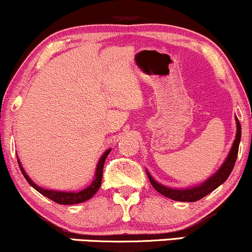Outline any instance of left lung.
<instances>
[{"label":"left lung","instance_id":"left-lung-1","mask_svg":"<svg viewBox=\"0 0 252 252\" xmlns=\"http://www.w3.org/2000/svg\"><path fill=\"white\" fill-rule=\"evenodd\" d=\"M235 120L236 126H237V131H236V138L235 141H233L230 153L228 154V156H226L223 164L220 166V169H218L214 175H211L208 180H205L203 183L195 187L184 188V189H174V188L163 186V184L158 183V182L154 180L153 176L149 174V171L145 170L147 171L148 177H149L151 186L155 188V190H157L159 193H162L163 196L177 202H196L198 201V199L203 198V197L209 195V193L214 191L215 189H217L220 184H223L224 182L228 180L229 175L231 174L233 169V165H235L236 158H237L239 142H241L242 136V128L238 118L236 117Z\"/></svg>","mask_w":252,"mask_h":252}]
</instances>
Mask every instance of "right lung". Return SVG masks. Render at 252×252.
<instances>
[{"label": "right lung", "instance_id": "right-lung-1", "mask_svg": "<svg viewBox=\"0 0 252 252\" xmlns=\"http://www.w3.org/2000/svg\"><path fill=\"white\" fill-rule=\"evenodd\" d=\"M111 149L105 150L103 153V155L101 156V158L98 159L96 165V171H95V177H94V181L92 182L89 187H87L86 189L81 190V191H59V190H49V189H44V188L37 186V184L34 183V181L27 175L26 170L23 169L22 164H21L20 159L19 160V165L21 168V171L26 178L27 182L34 188L35 190H37L39 193L48 197V198L51 199V201L59 203V204H63V205H71V204H78V203H83L90 199L92 197L95 195V193L98 191L99 187H101L102 183V175H103V165H104L105 158H107L109 153H110Z\"/></svg>", "mask_w": 252, "mask_h": 252}]
</instances>
